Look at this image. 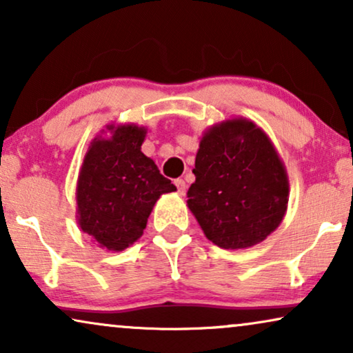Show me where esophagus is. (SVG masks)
<instances>
[{
	"label": "esophagus",
	"instance_id": "1",
	"mask_svg": "<svg viewBox=\"0 0 353 353\" xmlns=\"http://www.w3.org/2000/svg\"><path fill=\"white\" fill-rule=\"evenodd\" d=\"M175 186H176V190H178V192H180L181 196L185 194V192H186V183H185V180H181V178H176Z\"/></svg>",
	"mask_w": 353,
	"mask_h": 353
}]
</instances>
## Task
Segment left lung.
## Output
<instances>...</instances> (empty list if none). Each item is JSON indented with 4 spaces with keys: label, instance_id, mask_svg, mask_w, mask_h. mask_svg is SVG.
<instances>
[{
    "label": "left lung",
    "instance_id": "left-lung-1",
    "mask_svg": "<svg viewBox=\"0 0 353 353\" xmlns=\"http://www.w3.org/2000/svg\"><path fill=\"white\" fill-rule=\"evenodd\" d=\"M192 173L188 207L219 248H252L283 221L289 199L286 168L270 138L250 120L231 119L207 130Z\"/></svg>",
    "mask_w": 353,
    "mask_h": 353
}]
</instances>
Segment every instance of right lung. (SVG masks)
Listing matches in <instances>:
<instances>
[{
	"instance_id": "1",
	"label": "right lung",
	"mask_w": 353,
	"mask_h": 353,
	"mask_svg": "<svg viewBox=\"0 0 353 353\" xmlns=\"http://www.w3.org/2000/svg\"><path fill=\"white\" fill-rule=\"evenodd\" d=\"M109 138L96 137L77 181V220L99 248L127 249L143 236L159 197L176 191L156 163L141 152L146 128L108 125Z\"/></svg>"
}]
</instances>
